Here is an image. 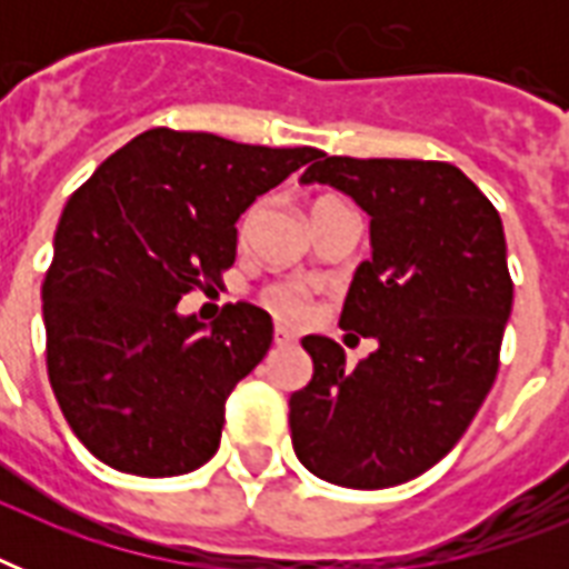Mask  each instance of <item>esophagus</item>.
I'll use <instances>...</instances> for the list:
<instances>
[{"mask_svg": "<svg viewBox=\"0 0 569 569\" xmlns=\"http://www.w3.org/2000/svg\"><path fill=\"white\" fill-rule=\"evenodd\" d=\"M295 342H298V339H295V333L292 330H286L283 325H277L274 328V346H295Z\"/></svg>", "mask_w": 569, "mask_h": 569, "instance_id": "esophagus-1", "label": "esophagus"}]
</instances>
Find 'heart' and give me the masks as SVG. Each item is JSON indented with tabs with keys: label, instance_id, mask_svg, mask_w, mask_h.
<instances>
[{
	"label": "heart",
	"instance_id": "heart-1",
	"mask_svg": "<svg viewBox=\"0 0 569 569\" xmlns=\"http://www.w3.org/2000/svg\"><path fill=\"white\" fill-rule=\"evenodd\" d=\"M325 203H333V200H319L316 206H325ZM312 206V209H316ZM257 212H259V203L248 206L239 218V241H244L250 236V227L257 221ZM262 303H266L268 310L274 312L277 319H286V321H301L307 312H310V292L303 289L301 283H295V280H274V283H268L262 289Z\"/></svg>",
	"mask_w": 569,
	"mask_h": 569
}]
</instances>
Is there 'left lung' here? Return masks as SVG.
I'll return each instance as SVG.
<instances>
[{
	"mask_svg": "<svg viewBox=\"0 0 569 569\" xmlns=\"http://www.w3.org/2000/svg\"><path fill=\"white\" fill-rule=\"evenodd\" d=\"M301 182L372 214V259L339 325L378 351L346 369L333 339H303L312 380L289 398L295 455L330 485H405L455 449L499 372L513 303L502 218L449 162L319 153Z\"/></svg>",
	"mask_w": 569,
	"mask_h": 569,
	"instance_id": "obj_1",
	"label": "left lung"
}]
</instances>
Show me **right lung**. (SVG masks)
I'll return each instance as SVG.
<instances>
[{
  "instance_id": "1",
  "label": "right lung",
  "mask_w": 569,
  "mask_h": 569,
  "mask_svg": "<svg viewBox=\"0 0 569 569\" xmlns=\"http://www.w3.org/2000/svg\"><path fill=\"white\" fill-rule=\"evenodd\" d=\"M316 156L156 127L70 194L40 289L47 372L93 458L168 478L218 451L223 401L266 357L274 325L239 301L203 328L177 303L221 283L239 214Z\"/></svg>"
}]
</instances>
